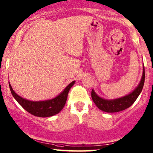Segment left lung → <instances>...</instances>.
<instances>
[{
  "instance_id": "1",
  "label": "left lung",
  "mask_w": 153,
  "mask_h": 153,
  "mask_svg": "<svg viewBox=\"0 0 153 153\" xmlns=\"http://www.w3.org/2000/svg\"><path fill=\"white\" fill-rule=\"evenodd\" d=\"M145 82V67L143 65V72L141 80L137 87L129 94L125 95L123 97L113 100H106L96 94L94 89L91 90V98L93 102L100 110L106 112H118L125 110L130 107L135 102L140 94L143 90Z\"/></svg>"
}]
</instances>
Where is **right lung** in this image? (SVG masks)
<instances>
[{"label":"right lung","mask_w":153,"mask_h":153,"mask_svg":"<svg viewBox=\"0 0 153 153\" xmlns=\"http://www.w3.org/2000/svg\"><path fill=\"white\" fill-rule=\"evenodd\" d=\"M74 83L75 81H73L64 89V91H62V92L51 100H44V101H30L21 97V96L16 94L13 89L10 82H8L11 94L18 103L28 112L34 116L40 117H51L60 112L65 105L69 89Z\"/></svg>","instance_id":"obj_1"}]
</instances>
